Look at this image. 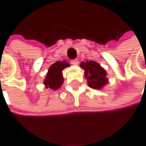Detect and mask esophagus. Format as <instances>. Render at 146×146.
Segmentation results:
<instances>
[{
    "label": "esophagus",
    "mask_w": 146,
    "mask_h": 146,
    "mask_svg": "<svg viewBox=\"0 0 146 146\" xmlns=\"http://www.w3.org/2000/svg\"><path fill=\"white\" fill-rule=\"evenodd\" d=\"M71 64H72V65H78V64H79V60H78V59L72 60H71Z\"/></svg>",
    "instance_id": "esophagus-1"
}]
</instances>
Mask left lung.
I'll return each mask as SVG.
<instances>
[{
	"label": "left lung",
	"instance_id": "8db88e82",
	"mask_svg": "<svg viewBox=\"0 0 146 146\" xmlns=\"http://www.w3.org/2000/svg\"><path fill=\"white\" fill-rule=\"evenodd\" d=\"M80 66L85 69V76L91 88L101 89L107 84L106 72L98 62L86 60V62H81Z\"/></svg>",
	"mask_w": 146,
	"mask_h": 146
}]
</instances>
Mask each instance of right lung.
Wrapping results in <instances>:
<instances>
[{
    "instance_id": "obj_1",
    "label": "right lung",
    "mask_w": 146,
    "mask_h": 146,
    "mask_svg": "<svg viewBox=\"0 0 146 146\" xmlns=\"http://www.w3.org/2000/svg\"><path fill=\"white\" fill-rule=\"evenodd\" d=\"M66 66H69V64L66 61H56L49 67L44 80L46 88L58 90L61 86L63 83L62 70Z\"/></svg>"
}]
</instances>
